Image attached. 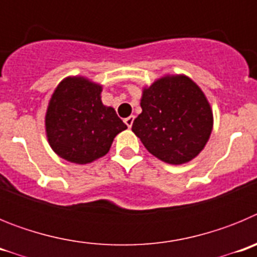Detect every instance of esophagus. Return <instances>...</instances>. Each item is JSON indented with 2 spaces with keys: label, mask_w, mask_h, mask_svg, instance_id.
<instances>
[{
  "label": "esophagus",
  "mask_w": 257,
  "mask_h": 257,
  "mask_svg": "<svg viewBox=\"0 0 257 257\" xmlns=\"http://www.w3.org/2000/svg\"><path fill=\"white\" fill-rule=\"evenodd\" d=\"M134 119H135V117H134V115H130V117L124 118V123L127 124V127H128V128H131V126H133Z\"/></svg>",
  "instance_id": "1"
}]
</instances>
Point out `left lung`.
Here are the masks:
<instances>
[{
  "instance_id": "left-lung-1",
  "label": "left lung",
  "mask_w": 257,
  "mask_h": 257,
  "mask_svg": "<svg viewBox=\"0 0 257 257\" xmlns=\"http://www.w3.org/2000/svg\"><path fill=\"white\" fill-rule=\"evenodd\" d=\"M133 133L147 151L170 165L196 158L207 144L213 114L205 92L185 74H166L143 87Z\"/></svg>"
}]
</instances>
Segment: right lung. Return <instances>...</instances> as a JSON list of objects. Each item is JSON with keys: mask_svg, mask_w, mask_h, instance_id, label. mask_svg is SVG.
I'll return each mask as SVG.
<instances>
[{"mask_svg": "<svg viewBox=\"0 0 257 257\" xmlns=\"http://www.w3.org/2000/svg\"><path fill=\"white\" fill-rule=\"evenodd\" d=\"M103 86L87 77H65L52 92L45 114L50 147L59 157L87 165L109 152L127 126L101 101Z\"/></svg>", "mask_w": 257, "mask_h": 257, "instance_id": "right-lung-1", "label": "right lung"}]
</instances>
